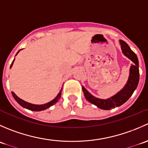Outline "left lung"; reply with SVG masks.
Masks as SVG:
<instances>
[{
	"label": "left lung",
	"instance_id": "obj_1",
	"mask_svg": "<svg viewBox=\"0 0 148 148\" xmlns=\"http://www.w3.org/2000/svg\"><path fill=\"white\" fill-rule=\"evenodd\" d=\"M120 42L122 52L125 56H126L128 59H130L133 62V64L130 67L129 79L125 87L117 95L107 99H97L89 94L84 87H82L84 95L86 99L89 102L97 106L99 108L102 109V110H109L114 108L115 107H120V105L123 104L132 96L134 91L136 89L139 82L140 73H139V63L137 55L131 50L126 42L122 40H120Z\"/></svg>",
	"mask_w": 148,
	"mask_h": 148
}]
</instances>
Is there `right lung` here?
I'll return each instance as SVG.
<instances>
[{
	"label": "right lung",
	"mask_w": 148,
	"mask_h": 148,
	"mask_svg": "<svg viewBox=\"0 0 148 148\" xmlns=\"http://www.w3.org/2000/svg\"><path fill=\"white\" fill-rule=\"evenodd\" d=\"M19 51H18V52ZM17 53H16V55H17ZM13 62H14V60H13V62H12L11 65H10V67H11L12 65H13ZM62 89H61V91L59 92V93L58 94V95L56 97V98H55V99H53V100L51 101L50 102L46 103V104H41V105H36V104H31V103L25 102V101H23V99H20L19 97H18L16 95V94H15L13 92H12V95H13V97H14V99H16V102L18 103V104H20L21 106H22L23 107L28 109V110H31V111L38 112V111H41V110H46L47 108L50 107L51 106L53 105L55 103L57 102L61 97V95H62Z\"/></svg>",
	"instance_id": "right-lung-1"
}]
</instances>
